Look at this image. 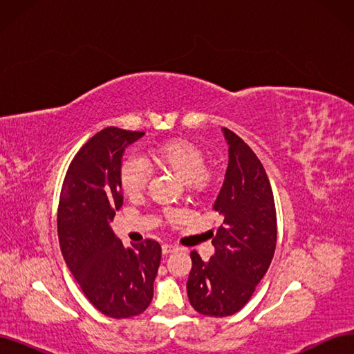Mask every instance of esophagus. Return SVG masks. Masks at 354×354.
I'll list each match as a JSON object with an SVG mask.
<instances>
[{
    "label": "esophagus",
    "instance_id": "34e87169",
    "mask_svg": "<svg viewBox=\"0 0 354 354\" xmlns=\"http://www.w3.org/2000/svg\"><path fill=\"white\" fill-rule=\"evenodd\" d=\"M178 248L176 245H171V243H164L162 245V254L164 255H168V254H171V252H176Z\"/></svg>",
    "mask_w": 354,
    "mask_h": 354
}]
</instances>
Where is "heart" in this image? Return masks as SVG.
Returning a JSON list of instances; mask_svg holds the SVG:
<instances>
[{
	"label": "heart",
	"mask_w": 354,
	"mask_h": 354,
	"mask_svg": "<svg viewBox=\"0 0 354 354\" xmlns=\"http://www.w3.org/2000/svg\"><path fill=\"white\" fill-rule=\"evenodd\" d=\"M152 162L169 169L180 180L186 181L190 190L203 194L211 189L216 180L214 171L205 165L202 149L185 138H173L160 143L151 152ZM149 181V168L138 156H128L120 169V186L127 196H140Z\"/></svg>",
	"instance_id": "1"
}]
</instances>
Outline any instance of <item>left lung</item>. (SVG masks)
Instances as JSON below:
<instances>
[{"label": "left lung", "mask_w": 354, "mask_h": 354, "mask_svg": "<svg viewBox=\"0 0 354 354\" xmlns=\"http://www.w3.org/2000/svg\"><path fill=\"white\" fill-rule=\"evenodd\" d=\"M229 165L212 208L223 223L209 232L216 252L202 261L190 252L189 301L198 313L224 317L250 301L276 250L277 224L269 177L260 159L242 138L223 128Z\"/></svg>", "instance_id": "left-lung-1"}]
</instances>
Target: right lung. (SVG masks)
<instances>
[{
	"mask_svg": "<svg viewBox=\"0 0 354 354\" xmlns=\"http://www.w3.org/2000/svg\"><path fill=\"white\" fill-rule=\"evenodd\" d=\"M143 136L116 127L94 134L72 159L59 201L63 259L90 303L113 319L133 317L149 307L160 263L156 241L125 248L111 227L115 212L122 207L124 151Z\"/></svg>",
	"mask_w": 354,
	"mask_h": 354,
	"instance_id": "1",
	"label": "right lung"
}]
</instances>
